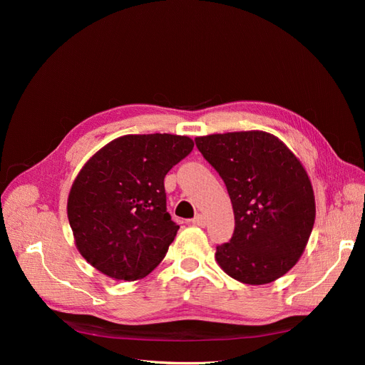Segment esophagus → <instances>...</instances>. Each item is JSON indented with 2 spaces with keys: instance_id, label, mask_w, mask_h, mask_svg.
<instances>
[{
  "instance_id": "obj_1",
  "label": "esophagus",
  "mask_w": 365,
  "mask_h": 365,
  "mask_svg": "<svg viewBox=\"0 0 365 365\" xmlns=\"http://www.w3.org/2000/svg\"><path fill=\"white\" fill-rule=\"evenodd\" d=\"M192 224L193 225H197V227H205L207 222H205V217L202 215H196L193 219H192Z\"/></svg>"
}]
</instances>
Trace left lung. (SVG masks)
I'll return each mask as SVG.
<instances>
[{
  "instance_id": "left-lung-1",
  "label": "left lung",
  "mask_w": 365,
  "mask_h": 365,
  "mask_svg": "<svg viewBox=\"0 0 365 365\" xmlns=\"http://www.w3.org/2000/svg\"><path fill=\"white\" fill-rule=\"evenodd\" d=\"M204 158L224 180L235 233L216 247V262L247 284L280 279L302 257L315 222L312 182L294 152L269 132L196 137Z\"/></svg>"
}]
</instances>
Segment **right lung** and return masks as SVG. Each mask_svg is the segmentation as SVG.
Wrapping results in <instances>:
<instances>
[{
  "label": "right lung",
  "instance_id": "obj_1",
  "mask_svg": "<svg viewBox=\"0 0 365 365\" xmlns=\"http://www.w3.org/2000/svg\"><path fill=\"white\" fill-rule=\"evenodd\" d=\"M193 146L185 135H123L85 163L67 215L76 248L91 267L126 282L158 267L180 230L165 210L164 176Z\"/></svg>",
  "mask_w": 365,
  "mask_h": 365
}]
</instances>
